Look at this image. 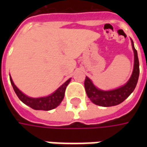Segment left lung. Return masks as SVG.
Here are the masks:
<instances>
[{
	"label": "left lung",
	"mask_w": 147,
	"mask_h": 147,
	"mask_svg": "<svg viewBox=\"0 0 147 147\" xmlns=\"http://www.w3.org/2000/svg\"><path fill=\"white\" fill-rule=\"evenodd\" d=\"M131 42H132V48L134 50V56H135L134 69L130 80L124 86L113 90L103 91L96 88L89 78L86 77L84 86H85L86 94L88 98L92 101L93 103H94L95 105L104 106V107H109V106L119 105L121 102H123L136 88V84L139 80V62L137 50L134 47L132 40Z\"/></svg>",
	"instance_id": "1"
}]
</instances>
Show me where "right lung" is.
<instances>
[{"label":"right lung","instance_id":"add662e5","mask_svg":"<svg viewBox=\"0 0 147 147\" xmlns=\"http://www.w3.org/2000/svg\"><path fill=\"white\" fill-rule=\"evenodd\" d=\"M10 81H11L12 87H13L16 95L24 104H26L28 106H30V108L36 109V110L48 111L53 109L61 104L62 100L64 99L66 87L68 85V83H70L71 80L69 79L68 80H67L53 94H52L51 95L48 96V97H44V98H33L26 96L16 86L11 77H10Z\"/></svg>","mask_w":147,"mask_h":147}]
</instances>
